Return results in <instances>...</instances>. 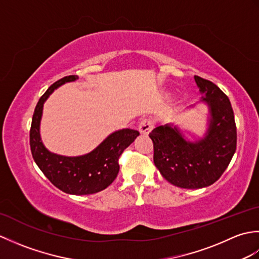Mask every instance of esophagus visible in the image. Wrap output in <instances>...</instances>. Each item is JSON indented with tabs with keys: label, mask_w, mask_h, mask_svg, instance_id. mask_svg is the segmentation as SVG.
Returning a JSON list of instances; mask_svg holds the SVG:
<instances>
[{
	"label": "esophagus",
	"mask_w": 259,
	"mask_h": 259,
	"mask_svg": "<svg viewBox=\"0 0 259 259\" xmlns=\"http://www.w3.org/2000/svg\"><path fill=\"white\" fill-rule=\"evenodd\" d=\"M153 128V122L150 119H142L139 123V131L141 135H148Z\"/></svg>",
	"instance_id": "esophagus-1"
}]
</instances>
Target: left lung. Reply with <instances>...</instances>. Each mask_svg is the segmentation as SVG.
Instances as JSON below:
<instances>
[{"instance_id": "1", "label": "left lung", "mask_w": 259, "mask_h": 259, "mask_svg": "<svg viewBox=\"0 0 259 259\" xmlns=\"http://www.w3.org/2000/svg\"><path fill=\"white\" fill-rule=\"evenodd\" d=\"M209 108V124L203 138L185 139L178 126L167 123L149 134L153 142V162L168 183L180 188L199 189L221 178L237 145V130L228 97L211 81L195 75Z\"/></svg>"}]
</instances>
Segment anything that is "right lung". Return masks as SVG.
I'll list each match as a JSON object with an SVG mask.
<instances>
[{
    "label": "right lung",
    "mask_w": 259,
    "mask_h": 259,
    "mask_svg": "<svg viewBox=\"0 0 259 259\" xmlns=\"http://www.w3.org/2000/svg\"><path fill=\"white\" fill-rule=\"evenodd\" d=\"M78 75H69L58 80L38 100L30 130V146L37 167L51 183L70 195H90L106 189L119 172V157L129 147L139 133L122 129L109 135L96 149L83 156L65 157L49 151L40 135L43 104L51 93L67 82L75 81Z\"/></svg>",
    "instance_id": "add662e5"
}]
</instances>
